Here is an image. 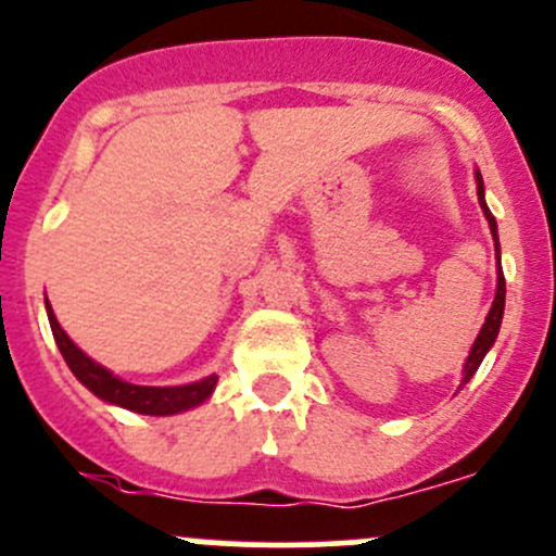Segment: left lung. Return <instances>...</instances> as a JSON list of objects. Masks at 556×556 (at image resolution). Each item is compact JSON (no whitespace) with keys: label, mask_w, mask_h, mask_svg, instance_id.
Returning a JSON list of instances; mask_svg holds the SVG:
<instances>
[{"label":"left lung","mask_w":556,"mask_h":556,"mask_svg":"<svg viewBox=\"0 0 556 556\" xmlns=\"http://www.w3.org/2000/svg\"><path fill=\"white\" fill-rule=\"evenodd\" d=\"M477 200H479V207H482L484 218H488L490 224V233H493V242H495V253H498V288H495V301L493 306H490L488 317H484V325L482 330H479L477 341L471 343V352L466 356V365H464V378H460V386L469 383V378L475 376L477 367L482 365L484 354L490 352V346L495 343V338H498V330H501V319H504V306H506V279H504V271H501V244H498V224H495L493 213H490L488 202H484V184H482V175L477 170Z\"/></svg>","instance_id":"obj_1"}]
</instances>
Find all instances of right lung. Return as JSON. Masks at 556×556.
Returning a JSON list of instances; mask_svg holds the SVG:
<instances>
[{
    "label": "right lung",
    "mask_w": 556,
    "mask_h": 556,
    "mask_svg": "<svg viewBox=\"0 0 556 556\" xmlns=\"http://www.w3.org/2000/svg\"><path fill=\"white\" fill-rule=\"evenodd\" d=\"M47 319H50L52 336H55L58 349H61L63 359H66L68 370L77 376L81 386L92 391L96 396H101L103 402L111 405H119L125 410L140 413V416H175V413L191 410V407L202 405L210 394H213L218 376H207L204 381L186 383V386H136L127 383L122 378H116L114 372L106 370L103 365H98L96 359H90L72 338L63 332V327L58 325L52 306L45 301Z\"/></svg>",
    "instance_id": "obj_1"
}]
</instances>
